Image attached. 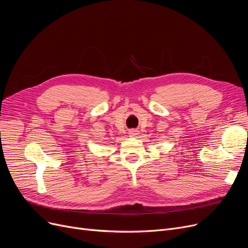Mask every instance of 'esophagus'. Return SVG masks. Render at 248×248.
I'll use <instances>...</instances> for the list:
<instances>
[{
  "instance_id": "1",
  "label": "esophagus",
  "mask_w": 248,
  "mask_h": 248,
  "mask_svg": "<svg viewBox=\"0 0 248 248\" xmlns=\"http://www.w3.org/2000/svg\"><path fill=\"white\" fill-rule=\"evenodd\" d=\"M128 135H130L131 137H135L138 135V131L137 130H130L128 131Z\"/></svg>"
}]
</instances>
